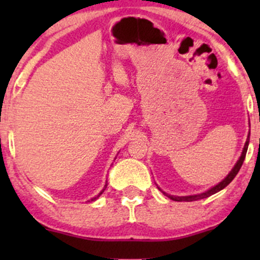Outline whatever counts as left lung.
<instances>
[{"label": "left lung", "mask_w": 260, "mask_h": 260, "mask_svg": "<svg viewBox=\"0 0 260 260\" xmlns=\"http://www.w3.org/2000/svg\"><path fill=\"white\" fill-rule=\"evenodd\" d=\"M250 126V124H249ZM249 136H250V132H248V136H247V140L246 143H244V147H243V150H242V154H241L240 159L237 160V162L235 164V166L232 168L231 171H230V174L226 176L225 178L221 182H219V183L216 184V186L211 187L210 189L205 190V192L203 193H199V194H193V196H182V197H178V196H171V194H168V193H165L164 190H161L160 187H157L161 192L164 193L166 197H169L170 199H172V201L175 202H193V201H199V199H204V198H208V197L215 194V193L220 192V190L223 189L226 186H229L230 182H231L234 178L236 177V175L238 174V171H240L241 166H242L243 161H244V157H246V154H247V149H248V144H249Z\"/></svg>", "instance_id": "8db88e82"}]
</instances>
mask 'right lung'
Masks as SVG:
<instances>
[{
    "mask_svg": "<svg viewBox=\"0 0 260 260\" xmlns=\"http://www.w3.org/2000/svg\"><path fill=\"white\" fill-rule=\"evenodd\" d=\"M106 187H107V181H106V184H105V186H104V188H103V190H101V192L99 193V194H98L96 197H94V198H91V199H90V201H89V202H94V201H96V199H98V198H99V197H100L101 194H103V193H104V190H105V189H106Z\"/></svg>",
    "mask_w": 260,
    "mask_h": 260,
    "instance_id": "add662e5",
    "label": "right lung"
}]
</instances>
